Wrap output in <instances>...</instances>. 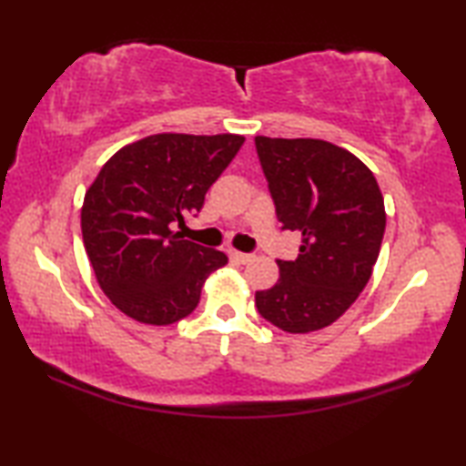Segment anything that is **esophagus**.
I'll list each match as a JSON object with an SVG mask.
<instances>
[{"instance_id": "1", "label": "esophagus", "mask_w": 466, "mask_h": 466, "mask_svg": "<svg viewBox=\"0 0 466 466\" xmlns=\"http://www.w3.org/2000/svg\"><path fill=\"white\" fill-rule=\"evenodd\" d=\"M230 257L234 258V261H238V263H250L252 261V258H255V257H252V255H248V252H240V250H230Z\"/></svg>"}]
</instances>
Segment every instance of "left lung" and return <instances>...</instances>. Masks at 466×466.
<instances>
[{
  "mask_svg": "<svg viewBox=\"0 0 466 466\" xmlns=\"http://www.w3.org/2000/svg\"><path fill=\"white\" fill-rule=\"evenodd\" d=\"M255 146L283 230L302 236L296 261H278V283L255 294L257 310L286 333L325 329L372 275L386 228L380 187L329 141L257 136Z\"/></svg>",
  "mask_w": 466,
  "mask_h": 466,
  "instance_id": "left-lung-1",
  "label": "left lung"
}]
</instances>
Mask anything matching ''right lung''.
<instances>
[{
    "label": "right lung",
    "mask_w": 466,
    "mask_h": 466,
    "mask_svg": "<svg viewBox=\"0 0 466 466\" xmlns=\"http://www.w3.org/2000/svg\"><path fill=\"white\" fill-rule=\"evenodd\" d=\"M242 144L234 133H157L100 168L84 197L82 236L100 289L123 314L162 327L197 309L205 279L228 257L172 226L203 208Z\"/></svg>",
    "instance_id": "right-lung-1"
}]
</instances>
